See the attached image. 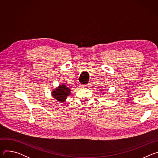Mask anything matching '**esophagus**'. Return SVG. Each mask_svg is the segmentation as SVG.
<instances>
[{
	"label": "esophagus",
	"mask_w": 158,
	"mask_h": 158,
	"mask_svg": "<svg viewBox=\"0 0 158 158\" xmlns=\"http://www.w3.org/2000/svg\"><path fill=\"white\" fill-rule=\"evenodd\" d=\"M82 87H85L87 86V85H82Z\"/></svg>",
	"instance_id": "esophagus-1"
}]
</instances>
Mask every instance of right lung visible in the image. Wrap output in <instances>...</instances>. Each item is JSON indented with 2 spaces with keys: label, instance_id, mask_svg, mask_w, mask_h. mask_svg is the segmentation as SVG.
<instances>
[{
  "label": "right lung",
  "instance_id": "obj_1",
  "mask_svg": "<svg viewBox=\"0 0 158 158\" xmlns=\"http://www.w3.org/2000/svg\"><path fill=\"white\" fill-rule=\"evenodd\" d=\"M71 89L65 85H60L52 91L53 97L60 102H64L66 98L69 96Z\"/></svg>",
  "mask_w": 158,
  "mask_h": 158
}]
</instances>
